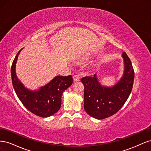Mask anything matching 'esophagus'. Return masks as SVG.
Instances as JSON below:
<instances>
[{"mask_svg":"<svg viewBox=\"0 0 151 151\" xmlns=\"http://www.w3.org/2000/svg\"><path fill=\"white\" fill-rule=\"evenodd\" d=\"M73 79H74V81H79L81 79V77L79 75H74L73 76Z\"/></svg>","mask_w":151,"mask_h":151,"instance_id":"1","label":"esophagus"}]
</instances>
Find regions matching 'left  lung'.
Wrapping results in <instances>:
<instances>
[{"label":"left lung","mask_w":151,"mask_h":151,"mask_svg":"<svg viewBox=\"0 0 151 151\" xmlns=\"http://www.w3.org/2000/svg\"><path fill=\"white\" fill-rule=\"evenodd\" d=\"M125 72L121 80L112 88L102 87L96 74L81 79L84 86V108L86 113L94 118L102 120L120 110L129 97L133 88L134 70L127 53L123 52Z\"/></svg>","instance_id":"1"}]
</instances>
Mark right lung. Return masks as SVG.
<instances>
[{
	"instance_id": "right-lung-1",
	"label": "right lung",
	"mask_w": 151,
	"mask_h": 151,
	"mask_svg": "<svg viewBox=\"0 0 151 151\" xmlns=\"http://www.w3.org/2000/svg\"><path fill=\"white\" fill-rule=\"evenodd\" d=\"M19 50L11 66V77L14 89L22 104L34 115L48 117L57 113L61 106L62 94L73 82L72 76H57L37 91L25 88L16 75V63Z\"/></svg>"
}]
</instances>
